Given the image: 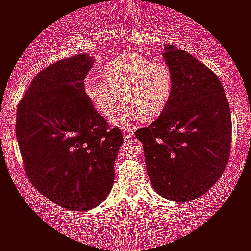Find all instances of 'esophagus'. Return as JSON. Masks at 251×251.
<instances>
[{
	"label": "esophagus",
	"instance_id": "esophagus-1",
	"mask_svg": "<svg viewBox=\"0 0 251 251\" xmlns=\"http://www.w3.org/2000/svg\"><path fill=\"white\" fill-rule=\"evenodd\" d=\"M132 136H134V134H132V130H130V129H125L123 130V137H125V140H129Z\"/></svg>",
	"mask_w": 251,
	"mask_h": 251
}]
</instances>
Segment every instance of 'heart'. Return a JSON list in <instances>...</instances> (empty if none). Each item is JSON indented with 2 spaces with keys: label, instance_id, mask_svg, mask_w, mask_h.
<instances>
[{
  "label": "heart",
  "instance_id": "obj_1",
  "mask_svg": "<svg viewBox=\"0 0 251 251\" xmlns=\"http://www.w3.org/2000/svg\"><path fill=\"white\" fill-rule=\"evenodd\" d=\"M102 75L104 79L89 74L85 89L95 110L106 119L113 115L123 94L128 104L120 108L111 119L115 126L156 119L171 100L172 73L163 61H152L138 54H123L109 61Z\"/></svg>",
  "mask_w": 251,
  "mask_h": 251
}]
</instances>
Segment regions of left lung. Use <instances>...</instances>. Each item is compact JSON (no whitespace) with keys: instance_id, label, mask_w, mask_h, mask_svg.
<instances>
[{"instance_id":"1","label":"left lung","mask_w":251,"mask_h":251,"mask_svg":"<svg viewBox=\"0 0 251 251\" xmlns=\"http://www.w3.org/2000/svg\"><path fill=\"white\" fill-rule=\"evenodd\" d=\"M173 91L166 109L136 137L143 144L154 191L186 202L205 194L224 173L231 141L230 108L216 74L186 51L165 44Z\"/></svg>"}]
</instances>
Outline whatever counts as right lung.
I'll use <instances>...</instances> for the list:
<instances>
[{
    "label": "right lung",
    "mask_w": 251,
    "mask_h": 251,
    "mask_svg": "<svg viewBox=\"0 0 251 251\" xmlns=\"http://www.w3.org/2000/svg\"><path fill=\"white\" fill-rule=\"evenodd\" d=\"M87 54L36 75L17 108L16 137L31 184L64 208L83 212L106 199L123 136L109 129L85 92Z\"/></svg>",
    "instance_id": "add662e5"
}]
</instances>
